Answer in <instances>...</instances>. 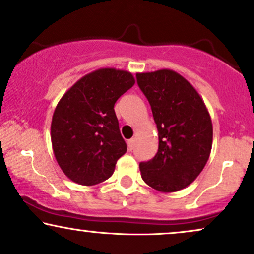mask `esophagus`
I'll use <instances>...</instances> for the list:
<instances>
[{
  "mask_svg": "<svg viewBox=\"0 0 254 254\" xmlns=\"http://www.w3.org/2000/svg\"><path fill=\"white\" fill-rule=\"evenodd\" d=\"M135 142H136L135 138H131L127 140V148H129L130 151H132L133 148H135Z\"/></svg>",
  "mask_w": 254,
  "mask_h": 254,
  "instance_id": "1",
  "label": "esophagus"
}]
</instances>
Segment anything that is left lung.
Listing matches in <instances>:
<instances>
[{
  "label": "left lung",
  "mask_w": 254,
  "mask_h": 254,
  "mask_svg": "<svg viewBox=\"0 0 254 254\" xmlns=\"http://www.w3.org/2000/svg\"><path fill=\"white\" fill-rule=\"evenodd\" d=\"M136 78L158 131L157 154L140 162V175L158 191L181 190L209 158L213 125L208 110L190 82L172 69L137 73Z\"/></svg>",
  "instance_id": "8db88e82"
}]
</instances>
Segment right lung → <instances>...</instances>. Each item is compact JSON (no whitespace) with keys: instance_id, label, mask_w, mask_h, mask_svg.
<instances>
[{"instance_id":"1","label":"right lung","mask_w":254,"mask_h":254,"mask_svg":"<svg viewBox=\"0 0 254 254\" xmlns=\"http://www.w3.org/2000/svg\"><path fill=\"white\" fill-rule=\"evenodd\" d=\"M133 84L130 72L100 68L79 79L59 100L52 118V146L73 182L93 186L114 174L127 152L114 106Z\"/></svg>"}]
</instances>
